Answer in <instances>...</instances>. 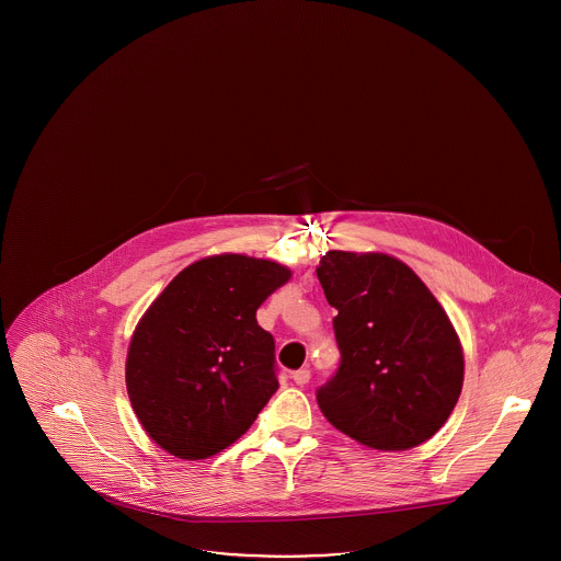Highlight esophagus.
Instances as JSON below:
<instances>
[{"label":"esophagus","mask_w":561,"mask_h":561,"mask_svg":"<svg viewBox=\"0 0 561 561\" xmlns=\"http://www.w3.org/2000/svg\"><path fill=\"white\" fill-rule=\"evenodd\" d=\"M294 382L296 385H307L309 380H311V370L309 368H300V370H296V373L293 374Z\"/></svg>","instance_id":"1"}]
</instances>
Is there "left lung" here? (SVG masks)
<instances>
[{
  "instance_id": "left-lung-1",
  "label": "left lung",
  "mask_w": 561,
  "mask_h": 561,
  "mask_svg": "<svg viewBox=\"0 0 561 561\" xmlns=\"http://www.w3.org/2000/svg\"><path fill=\"white\" fill-rule=\"evenodd\" d=\"M318 279L339 311L341 366L318 389L323 416L373 450H410L453 414L465 359L446 311L421 277L380 252L330 250Z\"/></svg>"
}]
</instances>
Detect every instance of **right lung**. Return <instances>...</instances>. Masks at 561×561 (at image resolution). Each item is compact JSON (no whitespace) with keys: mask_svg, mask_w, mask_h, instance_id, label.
Here are the masks:
<instances>
[{"mask_svg":"<svg viewBox=\"0 0 561 561\" xmlns=\"http://www.w3.org/2000/svg\"><path fill=\"white\" fill-rule=\"evenodd\" d=\"M290 268L216 254L183 268L134 330L126 387L134 414L165 453L202 460L256 421L279 382L275 343L256 309Z\"/></svg>","mask_w":561,"mask_h":561,"instance_id":"add662e5","label":"right lung"}]
</instances>
